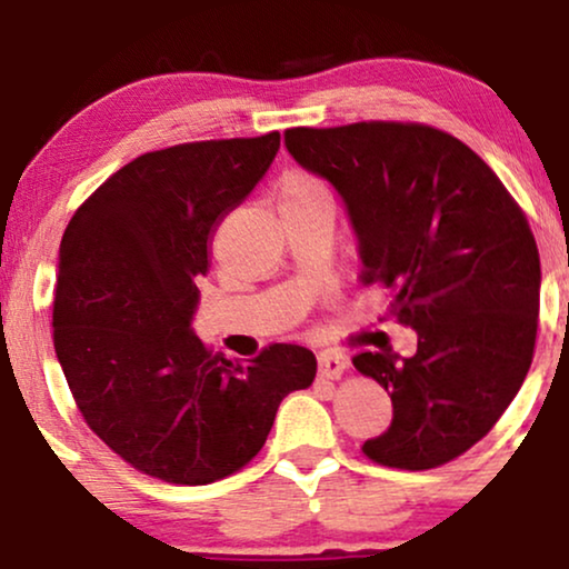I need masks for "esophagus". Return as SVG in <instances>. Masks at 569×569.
Instances as JSON below:
<instances>
[{"instance_id": "34e87169", "label": "esophagus", "mask_w": 569, "mask_h": 569, "mask_svg": "<svg viewBox=\"0 0 569 569\" xmlns=\"http://www.w3.org/2000/svg\"><path fill=\"white\" fill-rule=\"evenodd\" d=\"M350 367L348 356H342V352L337 350H323L318 352V375L323 377V380H339V377L345 375Z\"/></svg>"}]
</instances>
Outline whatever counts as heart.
I'll return each mask as SVG.
<instances>
[{
    "label": "heart",
    "instance_id": "heart-1",
    "mask_svg": "<svg viewBox=\"0 0 569 569\" xmlns=\"http://www.w3.org/2000/svg\"><path fill=\"white\" fill-rule=\"evenodd\" d=\"M312 202H331L329 187L318 176L307 171H289L280 179V208L312 206Z\"/></svg>",
    "mask_w": 569,
    "mask_h": 569
}]
</instances>
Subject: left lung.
I'll return each mask as SVG.
<instances>
[{"label":"left lung","instance_id":"obj_1","mask_svg":"<svg viewBox=\"0 0 569 569\" xmlns=\"http://www.w3.org/2000/svg\"><path fill=\"white\" fill-rule=\"evenodd\" d=\"M286 149L345 202L361 283L393 291L417 352H358L393 422L363 443L380 466L428 471L485 439L532 363L540 257L525 213L473 149L417 122L291 128Z\"/></svg>","mask_w":569,"mask_h":569}]
</instances>
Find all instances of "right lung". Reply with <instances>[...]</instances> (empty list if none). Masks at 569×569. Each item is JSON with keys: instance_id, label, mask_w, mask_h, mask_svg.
<instances>
[{"instance_id": "add662e5", "label": "right lung", "mask_w": 569, "mask_h": 569, "mask_svg": "<svg viewBox=\"0 0 569 569\" xmlns=\"http://www.w3.org/2000/svg\"><path fill=\"white\" fill-rule=\"evenodd\" d=\"M278 149L272 130L147 152L109 176L63 232L53 342L71 396L112 452L168 485L240 471L280 401L316 380V356L299 345L238 363L192 329L213 232Z\"/></svg>"}]
</instances>
